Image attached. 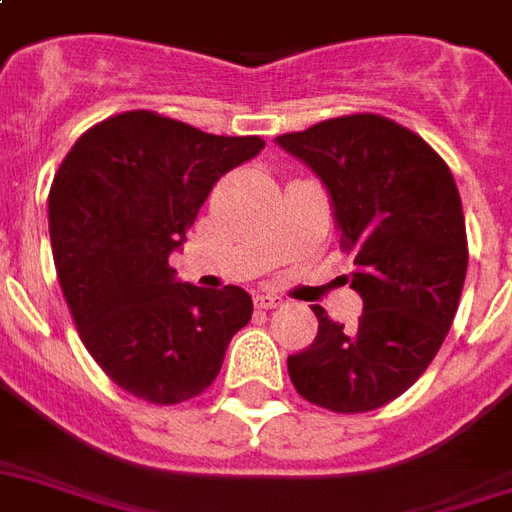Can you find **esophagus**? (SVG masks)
Returning a JSON list of instances; mask_svg holds the SVG:
<instances>
[{
    "instance_id": "34e87169",
    "label": "esophagus",
    "mask_w": 512,
    "mask_h": 512,
    "mask_svg": "<svg viewBox=\"0 0 512 512\" xmlns=\"http://www.w3.org/2000/svg\"><path fill=\"white\" fill-rule=\"evenodd\" d=\"M256 307L259 310H275V307H283V297H278V294H259Z\"/></svg>"
}]
</instances>
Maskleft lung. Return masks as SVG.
I'll use <instances>...</instances> for the list:
<instances>
[{
  "instance_id": "left-lung-1",
  "label": "left lung",
  "mask_w": 512,
  "mask_h": 512,
  "mask_svg": "<svg viewBox=\"0 0 512 512\" xmlns=\"http://www.w3.org/2000/svg\"><path fill=\"white\" fill-rule=\"evenodd\" d=\"M278 145L329 188L364 302L353 329L313 307L318 334L288 356L291 383L332 413L378 410L424 375L459 310L470 251L456 180L429 142L378 113L329 118Z\"/></svg>"
}]
</instances>
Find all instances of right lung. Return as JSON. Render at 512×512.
<instances>
[{
	"label": "right lung",
	"instance_id": "add662e5",
	"mask_svg": "<svg viewBox=\"0 0 512 512\" xmlns=\"http://www.w3.org/2000/svg\"><path fill=\"white\" fill-rule=\"evenodd\" d=\"M261 148V137L129 110L80 134L61 161L48 194L61 291L86 351L137 399L199 397L251 321L240 286L178 283L169 253L186 242L218 178Z\"/></svg>",
	"mask_w": 512,
	"mask_h": 512
}]
</instances>
